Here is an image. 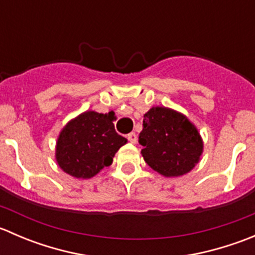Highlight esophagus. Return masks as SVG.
I'll list each match as a JSON object with an SVG mask.
<instances>
[{"mask_svg":"<svg viewBox=\"0 0 255 255\" xmlns=\"http://www.w3.org/2000/svg\"><path fill=\"white\" fill-rule=\"evenodd\" d=\"M127 138H128V140H129L130 143L132 144H135L137 143V140H138V138H137V134H135V133H129V134L127 135Z\"/></svg>","mask_w":255,"mask_h":255,"instance_id":"obj_1","label":"esophagus"}]
</instances>
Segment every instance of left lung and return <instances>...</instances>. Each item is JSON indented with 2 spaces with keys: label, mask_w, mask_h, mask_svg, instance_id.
<instances>
[{
  "label": "left lung",
  "mask_w": 255,
  "mask_h": 255,
  "mask_svg": "<svg viewBox=\"0 0 255 255\" xmlns=\"http://www.w3.org/2000/svg\"><path fill=\"white\" fill-rule=\"evenodd\" d=\"M139 144L145 163L166 177L181 176L200 161L204 142L186 116L168 107H151L144 115Z\"/></svg>",
  "instance_id": "8db88e82"
}]
</instances>
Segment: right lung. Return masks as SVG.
I'll use <instances>...</instances> for the list:
<instances>
[{
  "mask_svg": "<svg viewBox=\"0 0 255 255\" xmlns=\"http://www.w3.org/2000/svg\"><path fill=\"white\" fill-rule=\"evenodd\" d=\"M115 113L86 111L61 129L55 149L58 165L76 179H90L113 161L127 139L115 130Z\"/></svg>",
  "mask_w": 255,
  "mask_h": 255,
  "instance_id": "right-lung-1",
  "label": "right lung"
}]
</instances>
